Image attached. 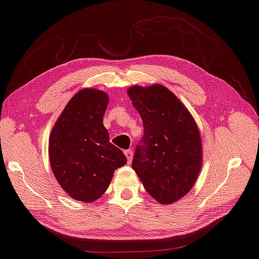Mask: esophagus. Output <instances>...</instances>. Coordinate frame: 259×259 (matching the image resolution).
<instances>
[{"label":"esophagus","mask_w":259,"mask_h":259,"mask_svg":"<svg viewBox=\"0 0 259 259\" xmlns=\"http://www.w3.org/2000/svg\"><path fill=\"white\" fill-rule=\"evenodd\" d=\"M124 153H125L126 159H128V163L130 164V163H131V160H133V156H134L133 150H130V149H129V150H125Z\"/></svg>","instance_id":"esophagus-1"}]
</instances>
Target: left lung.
Here are the masks:
<instances>
[{
	"label": "left lung",
	"instance_id": "obj_1",
	"mask_svg": "<svg viewBox=\"0 0 259 259\" xmlns=\"http://www.w3.org/2000/svg\"><path fill=\"white\" fill-rule=\"evenodd\" d=\"M128 94L144 128L133 168L158 202L178 201L191 191L201 168L198 125L180 100L161 84L134 86Z\"/></svg>",
	"mask_w": 259,
	"mask_h": 259
}]
</instances>
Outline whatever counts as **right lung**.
<instances>
[{"mask_svg": "<svg viewBox=\"0 0 259 259\" xmlns=\"http://www.w3.org/2000/svg\"><path fill=\"white\" fill-rule=\"evenodd\" d=\"M105 92L84 88L71 99L53 126L49 143L56 179L73 199L93 202L109 186L115 169L126 163L109 142L103 125L108 106Z\"/></svg>", "mask_w": 259, "mask_h": 259, "instance_id": "add662e5", "label": "right lung"}]
</instances>
